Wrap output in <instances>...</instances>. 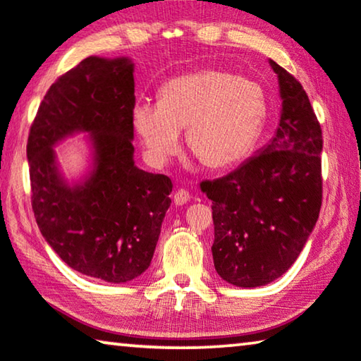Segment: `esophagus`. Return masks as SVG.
Returning <instances> with one entry per match:
<instances>
[{
  "label": "esophagus",
  "mask_w": 361,
  "mask_h": 361,
  "mask_svg": "<svg viewBox=\"0 0 361 361\" xmlns=\"http://www.w3.org/2000/svg\"><path fill=\"white\" fill-rule=\"evenodd\" d=\"M190 201V192L186 190H178L173 194V202L175 205H183Z\"/></svg>",
  "instance_id": "34e87169"
}]
</instances>
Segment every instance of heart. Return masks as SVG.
Instances as JSON below:
<instances>
[{
  "label": "heart",
  "mask_w": 361,
  "mask_h": 361,
  "mask_svg": "<svg viewBox=\"0 0 361 361\" xmlns=\"http://www.w3.org/2000/svg\"><path fill=\"white\" fill-rule=\"evenodd\" d=\"M267 112L265 93L254 80L204 68L165 82L159 104L138 102L131 118L152 164L164 165L188 149L209 169H226L252 151Z\"/></svg>",
  "instance_id": "obj_1"
}]
</instances>
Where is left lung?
Wrapping results in <instances>:
<instances>
[{
    "label": "left lung",
    "instance_id": "1",
    "mask_svg": "<svg viewBox=\"0 0 361 361\" xmlns=\"http://www.w3.org/2000/svg\"><path fill=\"white\" fill-rule=\"evenodd\" d=\"M283 99L276 135L226 176L201 183L212 201L214 265L239 288L274 281L297 260L323 199V133L299 80L270 59Z\"/></svg>",
    "mask_w": 361,
    "mask_h": 361
}]
</instances>
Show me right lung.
Returning a JSON list of instances; mask_svg holds the SVG:
<instances>
[{"mask_svg": "<svg viewBox=\"0 0 361 361\" xmlns=\"http://www.w3.org/2000/svg\"><path fill=\"white\" fill-rule=\"evenodd\" d=\"M133 107V62L90 56L51 85L27 142L43 238L73 270L117 284L149 268L173 188L135 165ZM78 130L90 133L94 170L68 187L52 147Z\"/></svg>", "mask_w": 361, "mask_h": 361, "instance_id": "right-lung-1", "label": "right lung"}]
</instances>
